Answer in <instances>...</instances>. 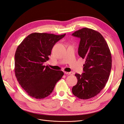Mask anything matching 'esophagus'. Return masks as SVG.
<instances>
[{
	"label": "esophagus",
	"instance_id": "1",
	"mask_svg": "<svg viewBox=\"0 0 124 124\" xmlns=\"http://www.w3.org/2000/svg\"><path fill=\"white\" fill-rule=\"evenodd\" d=\"M65 73L68 75H73V73L72 72H65Z\"/></svg>",
	"mask_w": 124,
	"mask_h": 124
}]
</instances>
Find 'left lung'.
<instances>
[{"label":"left lung","mask_w":124,"mask_h":124,"mask_svg":"<svg viewBox=\"0 0 124 124\" xmlns=\"http://www.w3.org/2000/svg\"><path fill=\"white\" fill-rule=\"evenodd\" d=\"M72 35L80 38L78 53L85 59L84 73H76L78 83L72 91L80 99H91L97 95L107 83L112 67L111 54L101 34L84 28Z\"/></svg>","instance_id":"8db88e82"}]
</instances>
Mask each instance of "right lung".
<instances>
[{"label": "right lung", "instance_id": "obj_1", "mask_svg": "<svg viewBox=\"0 0 124 124\" xmlns=\"http://www.w3.org/2000/svg\"><path fill=\"white\" fill-rule=\"evenodd\" d=\"M66 34L33 33L18 46L15 54V74L19 84L28 94L37 99L48 96L63 75L62 71L51 69L44 63L51 50Z\"/></svg>", "mask_w": 124, "mask_h": 124}]
</instances>
